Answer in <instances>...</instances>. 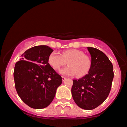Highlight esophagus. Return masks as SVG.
<instances>
[{
  "label": "esophagus",
  "instance_id": "34e87169",
  "mask_svg": "<svg viewBox=\"0 0 127 127\" xmlns=\"http://www.w3.org/2000/svg\"><path fill=\"white\" fill-rule=\"evenodd\" d=\"M66 79V78L65 77V76H62V80H63V81H64Z\"/></svg>",
  "mask_w": 127,
  "mask_h": 127
}]
</instances>
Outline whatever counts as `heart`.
Returning <instances> with one entry per match:
<instances>
[{
	"instance_id": "b5f03b06",
	"label": "heart",
	"mask_w": 127,
	"mask_h": 127,
	"mask_svg": "<svg viewBox=\"0 0 127 127\" xmlns=\"http://www.w3.org/2000/svg\"><path fill=\"white\" fill-rule=\"evenodd\" d=\"M67 62L69 66L61 69V74L70 76L76 74L78 77H83L88 73L91 67L90 58L80 50H66L61 55L54 51L48 57V63L55 70H59Z\"/></svg>"
}]
</instances>
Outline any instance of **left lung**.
Returning <instances> with one entry per match:
<instances>
[{
  "label": "left lung",
  "instance_id": "1",
  "mask_svg": "<svg viewBox=\"0 0 127 127\" xmlns=\"http://www.w3.org/2000/svg\"><path fill=\"white\" fill-rule=\"evenodd\" d=\"M91 55V67L88 74L73 79L72 95L78 106L93 110L108 97L114 77L113 67L107 55L96 48L87 47Z\"/></svg>",
  "mask_w": 127,
  "mask_h": 127
}]
</instances>
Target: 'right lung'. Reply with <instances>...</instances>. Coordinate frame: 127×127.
<instances>
[{"mask_svg":"<svg viewBox=\"0 0 127 127\" xmlns=\"http://www.w3.org/2000/svg\"><path fill=\"white\" fill-rule=\"evenodd\" d=\"M53 49L48 46H36L22 55L15 64V87L26 105L35 109L48 107L54 99L62 78L48 63Z\"/></svg>","mask_w":127,"mask_h":127,"instance_id":"1","label":"right lung"}]
</instances>
